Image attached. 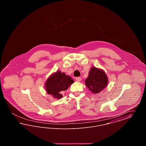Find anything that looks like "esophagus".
Instances as JSON below:
<instances>
[{
    "mask_svg": "<svg viewBox=\"0 0 146 146\" xmlns=\"http://www.w3.org/2000/svg\"><path fill=\"white\" fill-rule=\"evenodd\" d=\"M81 80H82V78L80 77H76V82H79L81 81Z\"/></svg>",
    "mask_w": 146,
    "mask_h": 146,
    "instance_id": "obj_1",
    "label": "esophagus"
}]
</instances>
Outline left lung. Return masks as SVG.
<instances>
[{"label": "left lung", "instance_id": "left-lung-1", "mask_svg": "<svg viewBox=\"0 0 146 146\" xmlns=\"http://www.w3.org/2000/svg\"><path fill=\"white\" fill-rule=\"evenodd\" d=\"M108 80L107 76L103 70L92 67L85 82L89 90L94 94H97L107 86Z\"/></svg>", "mask_w": 146, "mask_h": 146}]
</instances>
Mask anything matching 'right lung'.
<instances>
[{
    "label": "right lung",
    "instance_id": "add662e5",
    "mask_svg": "<svg viewBox=\"0 0 146 146\" xmlns=\"http://www.w3.org/2000/svg\"><path fill=\"white\" fill-rule=\"evenodd\" d=\"M73 82L74 80L70 76L58 70L48 78L45 84V89L48 94L60 99L62 97L63 92L67 90Z\"/></svg>",
    "mask_w": 146,
    "mask_h": 146
}]
</instances>
